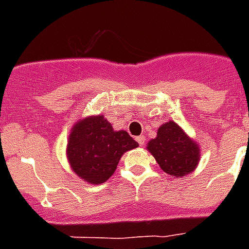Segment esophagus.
<instances>
[{
  "label": "esophagus",
  "mask_w": 249,
  "mask_h": 249,
  "mask_svg": "<svg viewBox=\"0 0 249 249\" xmlns=\"http://www.w3.org/2000/svg\"><path fill=\"white\" fill-rule=\"evenodd\" d=\"M136 140H137V142H139V145H141V146H142L143 143H145V136H139V137H136Z\"/></svg>",
  "instance_id": "obj_1"
}]
</instances>
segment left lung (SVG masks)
Here are the masks:
<instances>
[{
    "mask_svg": "<svg viewBox=\"0 0 249 249\" xmlns=\"http://www.w3.org/2000/svg\"><path fill=\"white\" fill-rule=\"evenodd\" d=\"M147 149L160 168L174 177L191 173L200 159L198 146L173 121L160 126L157 139L149 141Z\"/></svg>",
    "mask_w": 249,
    "mask_h": 249,
    "instance_id": "8db88e82",
    "label": "left lung"
}]
</instances>
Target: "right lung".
I'll use <instances>...</instances> for the list:
<instances>
[{
	"label": "right lung",
	"instance_id": "1",
	"mask_svg": "<svg viewBox=\"0 0 249 249\" xmlns=\"http://www.w3.org/2000/svg\"><path fill=\"white\" fill-rule=\"evenodd\" d=\"M137 146L126 131H114L103 116L90 117L72 127L67 158L80 178L99 184L114 173L123 154Z\"/></svg>",
	"mask_w": 249,
	"mask_h": 249
}]
</instances>
